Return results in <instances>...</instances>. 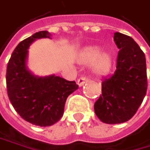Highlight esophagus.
<instances>
[{"instance_id":"esophagus-1","label":"esophagus","mask_w":150,"mask_h":150,"mask_svg":"<svg viewBox=\"0 0 150 150\" xmlns=\"http://www.w3.org/2000/svg\"><path fill=\"white\" fill-rule=\"evenodd\" d=\"M87 81H88V79L86 78L85 76H81V77H79V78L77 79V84H78L79 86H82V85H83Z\"/></svg>"}]
</instances>
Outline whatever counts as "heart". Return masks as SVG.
Masks as SVG:
<instances>
[{
  "mask_svg": "<svg viewBox=\"0 0 150 150\" xmlns=\"http://www.w3.org/2000/svg\"><path fill=\"white\" fill-rule=\"evenodd\" d=\"M79 62L83 65L93 64V70L98 74H105L112 68V59L110 54L102 53L97 47L84 48L79 57Z\"/></svg>",
  "mask_w": 150,
  "mask_h": 150,
  "instance_id": "heart-1",
  "label": "heart"
}]
</instances>
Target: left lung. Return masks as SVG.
I'll list each match as a JSON object with an SVG mask.
<instances>
[{"label":"left lung","instance_id":"1","mask_svg":"<svg viewBox=\"0 0 150 150\" xmlns=\"http://www.w3.org/2000/svg\"><path fill=\"white\" fill-rule=\"evenodd\" d=\"M113 40L120 49L116 70L102 82V95L94 103V112L107 124L122 123L134 116L147 93L145 54L134 39L120 32Z\"/></svg>","mask_w":150,"mask_h":150}]
</instances>
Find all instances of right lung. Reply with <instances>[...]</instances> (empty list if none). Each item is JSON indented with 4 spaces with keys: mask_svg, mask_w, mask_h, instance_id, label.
Returning a JSON list of instances; mask_svg holds the SVG:
<instances>
[{
    "mask_svg": "<svg viewBox=\"0 0 150 150\" xmlns=\"http://www.w3.org/2000/svg\"><path fill=\"white\" fill-rule=\"evenodd\" d=\"M42 38H49L50 34L37 32L16 47L8 62L6 84L9 99L20 116L34 125L47 127L61 119L67 97L78 85L56 76L38 77L27 69L28 48Z\"/></svg>",
    "mask_w": 150,
    "mask_h": 150,
    "instance_id": "add662e5",
    "label": "right lung"
}]
</instances>
